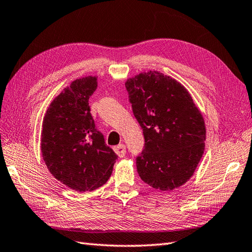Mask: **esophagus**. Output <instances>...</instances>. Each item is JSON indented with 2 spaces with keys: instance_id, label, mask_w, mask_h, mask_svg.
<instances>
[{
  "instance_id": "1",
  "label": "esophagus",
  "mask_w": 252,
  "mask_h": 252,
  "mask_svg": "<svg viewBox=\"0 0 252 252\" xmlns=\"http://www.w3.org/2000/svg\"><path fill=\"white\" fill-rule=\"evenodd\" d=\"M114 150L115 153L117 154V156H118L119 158H124L126 156V146L124 144H119L118 146H115L114 147Z\"/></svg>"
}]
</instances>
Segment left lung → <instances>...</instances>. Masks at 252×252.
Returning <instances> with one entry per match:
<instances>
[{
	"mask_svg": "<svg viewBox=\"0 0 252 252\" xmlns=\"http://www.w3.org/2000/svg\"><path fill=\"white\" fill-rule=\"evenodd\" d=\"M126 88L145 137L136 158L139 177L161 191L179 188L194 174L205 150L201 110L179 81L161 72L139 73Z\"/></svg>",
	"mask_w": 252,
	"mask_h": 252,
	"instance_id": "1",
	"label": "left lung"
}]
</instances>
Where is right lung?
Masks as SVG:
<instances>
[{
  "label": "right lung",
  "mask_w": 252,
  "mask_h": 252,
  "mask_svg": "<svg viewBox=\"0 0 252 252\" xmlns=\"http://www.w3.org/2000/svg\"><path fill=\"white\" fill-rule=\"evenodd\" d=\"M95 76L72 81L54 98L43 120L40 150L52 176L72 190H95L109 179L117 155L90 114Z\"/></svg>",
  "instance_id": "add662e5"
}]
</instances>
